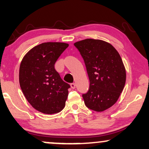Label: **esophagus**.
I'll list each match as a JSON object with an SVG mask.
<instances>
[{
    "instance_id": "esophagus-1",
    "label": "esophagus",
    "mask_w": 149,
    "mask_h": 149,
    "mask_svg": "<svg viewBox=\"0 0 149 149\" xmlns=\"http://www.w3.org/2000/svg\"><path fill=\"white\" fill-rule=\"evenodd\" d=\"M70 87H71V88L72 89H75V83H70Z\"/></svg>"
}]
</instances>
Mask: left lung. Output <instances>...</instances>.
I'll use <instances>...</instances> for the list:
<instances>
[{
  "label": "left lung",
  "instance_id": "1",
  "mask_svg": "<svg viewBox=\"0 0 149 149\" xmlns=\"http://www.w3.org/2000/svg\"><path fill=\"white\" fill-rule=\"evenodd\" d=\"M84 60L89 89L83 94L89 109L102 112L117 102L124 88L126 71L116 49L104 40L87 38L74 43Z\"/></svg>",
  "mask_w": 149,
  "mask_h": 149
}]
</instances>
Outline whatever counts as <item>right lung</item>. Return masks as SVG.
<instances>
[{
  "instance_id": "obj_1",
  "label": "right lung",
  "mask_w": 149,
  "mask_h": 149,
  "mask_svg": "<svg viewBox=\"0 0 149 149\" xmlns=\"http://www.w3.org/2000/svg\"><path fill=\"white\" fill-rule=\"evenodd\" d=\"M69 45L48 42L32 48L19 66V85L24 96L40 113H58L65 107L70 85L61 79L54 65Z\"/></svg>"
}]
</instances>
